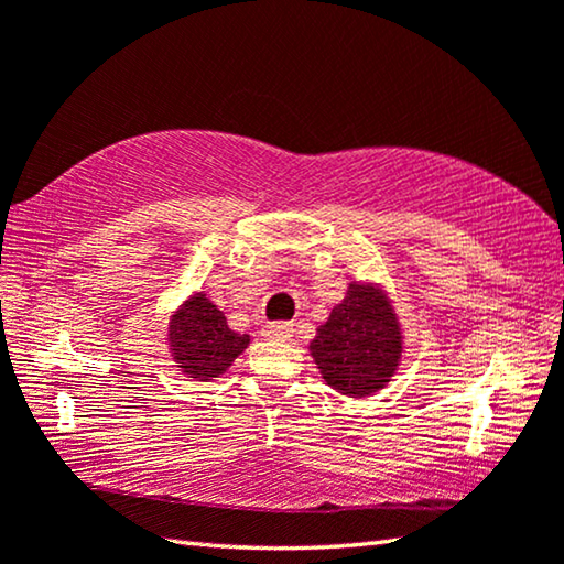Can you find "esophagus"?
I'll return each instance as SVG.
<instances>
[{"label": "esophagus", "instance_id": "obj_1", "mask_svg": "<svg viewBox=\"0 0 564 564\" xmlns=\"http://www.w3.org/2000/svg\"><path fill=\"white\" fill-rule=\"evenodd\" d=\"M263 336L269 340H291L293 323H265Z\"/></svg>", "mask_w": 564, "mask_h": 564}]
</instances>
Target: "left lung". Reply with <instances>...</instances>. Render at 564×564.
<instances>
[{"label": "left lung", "instance_id": "8db88e82", "mask_svg": "<svg viewBox=\"0 0 564 564\" xmlns=\"http://www.w3.org/2000/svg\"><path fill=\"white\" fill-rule=\"evenodd\" d=\"M321 378L346 398H370L395 378L405 350V330L383 283H348L343 301L308 343Z\"/></svg>", "mask_w": 564, "mask_h": 564}]
</instances>
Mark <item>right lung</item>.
<instances>
[{"label":"right lung","mask_w":564,"mask_h":564,"mask_svg":"<svg viewBox=\"0 0 564 564\" xmlns=\"http://www.w3.org/2000/svg\"><path fill=\"white\" fill-rule=\"evenodd\" d=\"M248 343L251 336L228 328L224 311L204 291L186 295L169 316V356L181 376L198 383L221 378L248 348Z\"/></svg>","instance_id":"obj_1"}]
</instances>
